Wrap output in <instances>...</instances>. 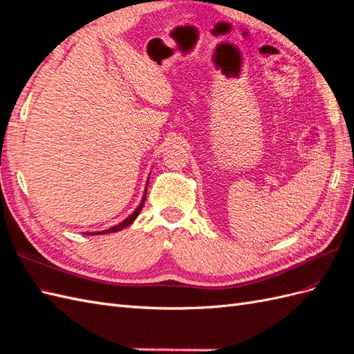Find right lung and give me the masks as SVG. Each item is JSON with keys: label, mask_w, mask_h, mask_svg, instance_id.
Here are the masks:
<instances>
[{"label": "right lung", "mask_w": 354, "mask_h": 354, "mask_svg": "<svg viewBox=\"0 0 354 354\" xmlns=\"http://www.w3.org/2000/svg\"><path fill=\"white\" fill-rule=\"evenodd\" d=\"M147 187H148V184H147ZM145 198H147V188H145V194H143V198H142V202H140V205L138 206V209H136L129 218H125L122 223H120L118 225H115V227H111V229H107V230H103V232H91V233H85V234H104V233H115V232H120V230H122V229H125L127 225H130L136 218H138V215L140 214V211H142V207H143V203H145Z\"/></svg>", "instance_id": "1"}]
</instances>
